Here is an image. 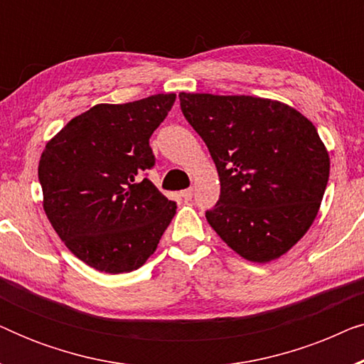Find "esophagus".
<instances>
[{"label":"esophagus","instance_id":"1","mask_svg":"<svg viewBox=\"0 0 364 364\" xmlns=\"http://www.w3.org/2000/svg\"><path fill=\"white\" fill-rule=\"evenodd\" d=\"M182 198H186V200H191V198L193 197V188H186V191L181 192Z\"/></svg>","mask_w":364,"mask_h":364}]
</instances>
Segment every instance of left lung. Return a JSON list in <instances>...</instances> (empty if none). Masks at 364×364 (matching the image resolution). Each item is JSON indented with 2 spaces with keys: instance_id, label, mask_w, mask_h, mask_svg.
Wrapping results in <instances>:
<instances>
[{
  "instance_id": "1",
  "label": "left lung",
  "mask_w": 364,
  "mask_h": 364,
  "mask_svg": "<svg viewBox=\"0 0 364 364\" xmlns=\"http://www.w3.org/2000/svg\"><path fill=\"white\" fill-rule=\"evenodd\" d=\"M178 99L220 178V198L207 222L248 262L285 255L316 218L330 177L316 127L296 109L265 97L181 92Z\"/></svg>"
}]
</instances>
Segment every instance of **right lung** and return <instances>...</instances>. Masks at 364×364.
I'll use <instances>...</instances> for the list:
<instances>
[{"mask_svg": "<svg viewBox=\"0 0 364 364\" xmlns=\"http://www.w3.org/2000/svg\"><path fill=\"white\" fill-rule=\"evenodd\" d=\"M176 94L96 104L46 144L38 176L48 220L69 252L99 272L137 270L156 252L176 202L142 177L152 132Z\"/></svg>", "mask_w": 364, "mask_h": 364, "instance_id": "1", "label": "right lung"}]
</instances>
